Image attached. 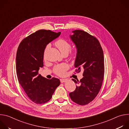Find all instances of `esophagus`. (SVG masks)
<instances>
[{
  "label": "esophagus",
  "instance_id": "esophagus-1",
  "mask_svg": "<svg viewBox=\"0 0 129 129\" xmlns=\"http://www.w3.org/2000/svg\"><path fill=\"white\" fill-rule=\"evenodd\" d=\"M66 79H60V82L61 83H64V82H66Z\"/></svg>",
  "mask_w": 129,
  "mask_h": 129
}]
</instances>
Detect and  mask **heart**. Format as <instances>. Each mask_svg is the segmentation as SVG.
Returning <instances> with one entry per match:
<instances>
[{
	"instance_id": "b5f03b06",
	"label": "heart",
	"mask_w": 129,
	"mask_h": 129,
	"mask_svg": "<svg viewBox=\"0 0 129 129\" xmlns=\"http://www.w3.org/2000/svg\"><path fill=\"white\" fill-rule=\"evenodd\" d=\"M55 45L59 49L60 52L63 54H67L71 48V44L67 40L60 39L58 40L55 42ZM49 46L47 45L45 50V53L48 48ZM77 53V49L74 48L71 49L70 51V54L71 56H74ZM69 68V65L66 63H63L54 66L53 68V71L56 75L59 76H63L65 74V73L67 70Z\"/></svg>"
}]
</instances>
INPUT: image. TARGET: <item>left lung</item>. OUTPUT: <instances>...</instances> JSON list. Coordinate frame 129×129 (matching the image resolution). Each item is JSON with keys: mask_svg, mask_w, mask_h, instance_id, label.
Wrapping results in <instances>:
<instances>
[{"mask_svg": "<svg viewBox=\"0 0 129 129\" xmlns=\"http://www.w3.org/2000/svg\"><path fill=\"white\" fill-rule=\"evenodd\" d=\"M70 37L77 49L75 66L79 72L84 69L83 78L80 81L72 79L78 85L69 93L71 100L80 105L92 101L101 88L104 76V58L99 40L82 30L72 31Z\"/></svg>", "mask_w": 129, "mask_h": 129, "instance_id": "1", "label": "left lung"}]
</instances>
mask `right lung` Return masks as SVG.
Segmentation results:
<instances>
[{
  "label": "right lung",
  "mask_w": 129,
  "mask_h": 129,
  "mask_svg": "<svg viewBox=\"0 0 129 129\" xmlns=\"http://www.w3.org/2000/svg\"><path fill=\"white\" fill-rule=\"evenodd\" d=\"M61 32L40 29L22 40L16 54V73L18 81L28 97L35 103H47L60 85V80L43 77L38 71L43 66L46 45L60 35Z\"/></svg>",
  "instance_id": "1"
}]
</instances>
